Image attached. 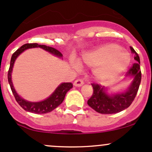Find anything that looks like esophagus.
Listing matches in <instances>:
<instances>
[{
  "mask_svg": "<svg viewBox=\"0 0 152 152\" xmlns=\"http://www.w3.org/2000/svg\"><path fill=\"white\" fill-rule=\"evenodd\" d=\"M73 85L76 87H81L84 85V82L82 80V79H76L74 82H73Z\"/></svg>",
  "mask_w": 152,
  "mask_h": 152,
  "instance_id": "1",
  "label": "esophagus"
}]
</instances>
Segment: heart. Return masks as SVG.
<instances>
[{
    "instance_id": "1",
    "label": "heart",
    "mask_w": 152,
    "mask_h": 152,
    "mask_svg": "<svg viewBox=\"0 0 152 152\" xmlns=\"http://www.w3.org/2000/svg\"><path fill=\"white\" fill-rule=\"evenodd\" d=\"M82 62L93 67L92 73L99 81H111L122 74L131 62V56L126 50L115 43H106L94 48L82 54ZM73 66L81 67L79 61L73 59Z\"/></svg>"
}]
</instances>
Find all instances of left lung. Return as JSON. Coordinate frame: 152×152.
Here are the masks:
<instances>
[{"label": "left lung", "mask_w": 152, "mask_h": 152, "mask_svg": "<svg viewBox=\"0 0 152 152\" xmlns=\"http://www.w3.org/2000/svg\"><path fill=\"white\" fill-rule=\"evenodd\" d=\"M132 53L134 54L136 62L126 73L127 77L132 78L129 87L121 93L108 94L107 89L98 84H92L93 93L87 101V104L97 113L102 114H114L128 108L134 101L141 82L140 57L132 47Z\"/></svg>", "instance_id": "1"}]
</instances>
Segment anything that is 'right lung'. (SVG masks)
<instances>
[{"instance_id": "1", "label": "right lung", "mask_w": 152, "mask_h": 152, "mask_svg": "<svg viewBox=\"0 0 152 152\" xmlns=\"http://www.w3.org/2000/svg\"><path fill=\"white\" fill-rule=\"evenodd\" d=\"M41 48L44 49L46 51L49 52L51 54L57 56V57L62 58V54L56 49L53 48L52 47L47 46L45 45H39L37 43H27L25 45H22L19 49L16 50L15 53L12 54V58H11L10 62V67L9 69L8 72V82L10 83L11 90H12V93L16 99L17 102L19 104V105L22 107L26 111L29 112V113H36V114H44V113H50L53 111L54 109H56L58 106H59L62 103L65 97V95L67 93V91L70 90L73 87V84L70 82H64V83L60 84L56 90H54L53 93L47 98L46 99L41 102H31L25 100L22 97L18 94V93L15 90V87L13 86L12 80V69H13L14 64H15V60L18 57L20 53H22L24 50H27L28 48Z\"/></svg>"}]
</instances>
